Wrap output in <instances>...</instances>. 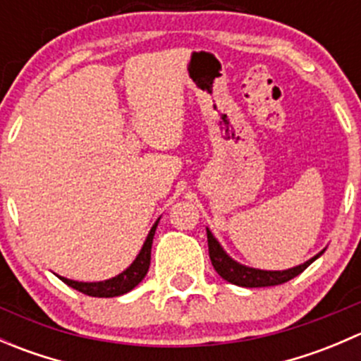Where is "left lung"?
<instances>
[{"label":"left lung","instance_id":"1","mask_svg":"<svg viewBox=\"0 0 361 361\" xmlns=\"http://www.w3.org/2000/svg\"><path fill=\"white\" fill-rule=\"evenodd\" d=\"M207 234V246H209V258L211 264H213L214 271L225 279V281L232 283V285L243 286V288H260V286H276L281 285V283L290 281L295 276L300 274L302 271L309 267L316 258H319L323 255L322 250L318 255H314L312 258H309L307 262L300 265H295L292 269H285V271H264V269H255L248 267L245 264H239L238 260L231 257L227 251L224 250V246L218 243V239L214 238L213 232L206 227Z\"/></svg>","mask_w":361,"mask_h":361}]
</instances>
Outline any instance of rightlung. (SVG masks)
<instances>
[{"label": "right lung", "mask_w": 361, "mask_h": 361, "mask_svg": "<svg viewBox=\"0 0 361 361\" xmlns=\"http://www.w3.org/2000/svg\"><path fill=\"white\" fill-rule=\"evenodd\" d=\"M159 220L154 224V227L150 228L148 232L147 239H145L143 246H141L140 253L137 257L134 258L133 264L122 271L120 274H116L115 278L104 279V281H92V283H85V281H75V279H68L63 278V276H57L63 283H66L68 286L71 288L78 290V292L90 295V297H118V295H123L127 292H130L133 288H136L143 278L147 276L148 269H150V257H152V243H154V235L155 231H157Z\"/></svg>", "instance_id": "1"}]
</instances>
